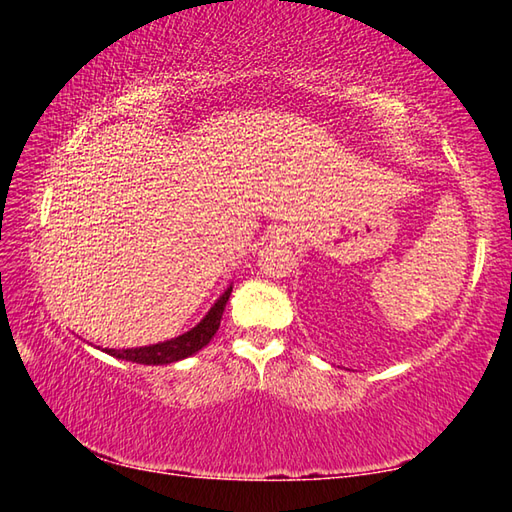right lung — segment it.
Returning <instances> with one entry per match:
<instances>
[{
  "mask_svg": "<svg viewBox=\"0 0 512 512\" xmlns=\"http://www.w3.org/2000/svg\"><path fill=\"white\" fill-rule=\"evenodd\" d=\"M232 293V287L223 291V296L214 302L212 309L207 311L205 318L196 327L189 329L183 336H176V339L155 343V345H144V348H128V350H106L108 354L124 361L133 363H144V366H164V363H173L180 359H187L196 354L207 343L212 341L216 329L221 325V316L225 309V302H228Z\"/></svg>",
  "mask_w": 512,
  "mask_h": 512,
  "instance_id": "right-lung-1",
  "label": "right lung"
}]
</instances>
